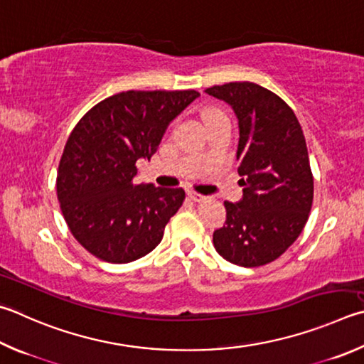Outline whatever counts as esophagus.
I'll list each match as a JSON object with an SVG mask.
<instances>
[{"mask_svg": "<svg viewBox=\"0 0 364 364\" xmlns=\"http://www.w3.org/2000/svg\"><path fill=\"white\" fill-rule=\"evenodd\" d=\"M188 197L191 200H194V202H205V200H208V196H202V194H199V193H196V191H188Z\"/></svg>", "mask_w": 364, "mask_h": 364, "instance_id": "1", "label": "esophagus"}]
</instances>
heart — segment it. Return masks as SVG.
Returning <instances> with one entry per match:
<instances>
[{
  "label": "heart",
  "instance_id": "1",
  "mask_svg": "<svg viewBox=\"0 0 364 364\" xmlns=\"http://www.w3.org/2000/svg\"><path fill=\"white\" fill-rule=\"evenodd\" d=\"M216 114H221V111L220 109H207L203 113V119L205 121H208L210 117H213V116H216Z\"/></svg>",
  "mask_w": 364,
  "mask_h": 364
}]
</instances>
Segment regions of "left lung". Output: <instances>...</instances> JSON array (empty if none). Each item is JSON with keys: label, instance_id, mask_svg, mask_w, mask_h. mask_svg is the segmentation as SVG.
<instances>
[{"label": "left lung", "instance_id": "left-lung-1", "mask_svg": "<svg viewBox=\"0 0 364 364\" xmlns=\"http://www.w3.org/2000/svg\"><path fill=\"white\" fill-rule=\"evenodd\" d=\"M205 92L232 107L240 132L243 197L224 202L226 224L213 232V245L237 266H264L293 245L309 220L314 176L306 138L293 109L261 85L229 82Z\"/></svg>", "mask_w": 364, "mask_h": 364}]
</instances>
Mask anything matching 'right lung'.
Returning a JSON list of instances; mask_svg holds the SVG:
<instances>
[{"label":"right lung","instance_id":"right-lung-1","mask_svg":"<svg viewBox=\"0 0 364 364\" xmlns=\"http://www.w3.org/2000/svg\"><path fill=\"white\" fill-rule=\"evenodd\" d=\"M199 95L121 92L73 129L58 164L57 197L73 237L98 259L130 262L161 243L184 191L136 184V161L153 157L168 124Z\"/></svg>","mask_w":364,"mask_h":364}]
</instances>
